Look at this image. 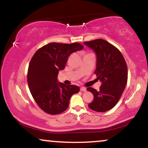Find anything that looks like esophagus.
<instances>
[{
  "label": "esophagus",
  "mask_w": 148,
  "mask_h": 148,
  "mask_svg": "<svg viewBox=\"0 0 148 148\" xmlns=\"http://www.w3.org/2000/svg\"><path fill=\"white\" fill-rule=\"evenodd\" d=\"M80 90L82 91V92H86V88L81 87V88H80Z\"/></svg>",
  "instance_id": "obj_1"
}]
</instances>
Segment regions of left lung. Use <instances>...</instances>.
<instances>
[{
    "mask_svg": "<svg viewBox=\"0 0 148 148\" xmlns=\"http://www.w3.org/2000/svg\"><path fill=\"white\" fill-rule=\"evenodd\" d=\"M96 53L95 74L101 82L99 90L89 87L87 90L94 96L88 106L97 112L113 108L121 97L127 82V66L123 56L116 47L102 39L84 42Z\"/></svg>",
    "mask_w": 148,
    "mask_h": 148,
    "instance_id": "8db88e82",
    "label": "left lung"
}]
</instances>
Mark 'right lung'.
Listing matches in <instances>:
<instances>
[{
	"mask_svg": "<svg viewBox=\"0 0 148 148\" xmlns=\"http://www.w3.org/2000/svg\"><path fill=\"white\" fill-rule=\"evenodd\" d=\"M81 44L49 43L39 49L30 60L28 84L30 93L45 113L57 115L65 111L69 99L79 92V87L58 81V74L64 69L69 56L82 50Z\"/></svg>",
	"mask_w": 148,
	"mask_h": 148,
	"instance_id": "1",
	"label": "right lung"
}]
</instances>
